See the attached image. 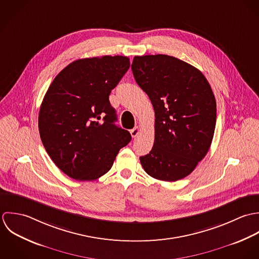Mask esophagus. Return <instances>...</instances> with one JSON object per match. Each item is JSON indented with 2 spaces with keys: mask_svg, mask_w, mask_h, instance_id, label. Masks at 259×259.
Masks as SVG:
<instances>
[{
  "mask_svg": "<svg viewBox=\"0 0 259 259\" xmlns=\"http://www.w3.org/2000/svg\"><path fill=\"white\" fill-rule=\"evenodd\" d=\"M140 132H141V128L140 127H135V128H133L131 131H130V133H131V136L132 137H137L139 134H140Z\"/></svg>",
  "mask_w": 259,
  "mask_h": 259,
  "instance_id": "esophagus-1",
  "label": "esophagus"
}]
</instances>
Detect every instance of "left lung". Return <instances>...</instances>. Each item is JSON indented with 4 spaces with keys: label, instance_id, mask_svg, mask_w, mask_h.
Here are the masks:
<instances>
[{
    "label": "left lung",
    "instance_id": "8db88e82",
    "mask_svg": "<svg viewBox=\"0 0 259 259\" xmlns=\"http://www.w3.org/2000/svg\"><path fill=\"white\" fill-rule=\"evenodd\" d=\"M132 72L155 111V139L140 157L148 175L177 181L208 152L216 124V101L205 76L168 55L135 56Z\"/></svg>",
    "mask_w": 259,
    "mask_h": 259
}]
</instances>
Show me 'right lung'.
Returning <instances> with one entry per match:
<instances>
[{
    "instance_id": "obj_1",
    "label": "right lung",
    "mask_w": 259,
    "mask_h": 259,
    "mask_svg": "<svg viewBox=\"0 0 259 259\" xmlns=\"http://www.w3.org/2000/svg\"><path fill=\"white\" fill-rule=\"evenodd\" d=\"M130 67L129 58L80 59L53 80L39 112L43 145L69 177L91 181L106 174L131 135L115 125L109 95Z\"/></svg>"
}]
</instances>
